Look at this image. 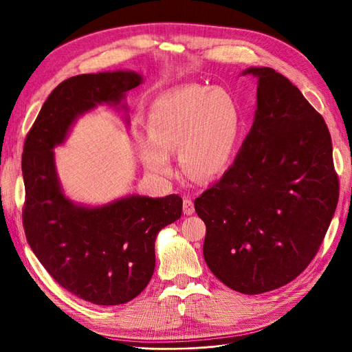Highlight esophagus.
Instances as JSON below:
<instances>
[{
  "label": "esophagus",
  "mask_w": 352,
  "mask_h": 352,
  "mask_svg": "<svg viewBox=\"0 0 352 352\" xmlns=\"http://www.w3.org/2000/svg\"><path fill=\"white\" fill-rule=\"evenodd\" d=\"M182 210H184V214H187V216H191V214H194V201L191 200V198L186 197L184 198V203H182Z\"/></svg>",
  "instance_id": "34e87169"
}]
</instances>
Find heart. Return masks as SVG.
<instances>
[{
  "mask_svg": "<svg viewBox=\"0 0 352 352\" xmlns=\"http://www.w3.org/2000/svg\"><path fill=\"white\" fill-rule=\"evenodd\" d=\"M148 128L151 135L136 140L148 171L170 175L171 152L179 149L186 173L198 179H212L221 175L234 158L241 116L230 91L188 86L168 91L154 102Z\"/></svg>",
  "mask_w": 352,
  "mask_h": 352,
  "instance_id": "1",
  "label": "heart"
}]
</instances>
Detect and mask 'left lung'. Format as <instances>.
<instances>
[{
  "instance_id": "1",
  "label": "left lung",
  "mask_w": 352,
  "mask_h": 352,
  "mask_svg": "<svg viewBox=\"0 0 352 352\" xmlns=\"http://www.w3.org/2000/svg\"><path fill=\"white\" fill-rule=\"evenodd\" d=\"M258 79L253 125L234 162L195 198L204 258L226 286L257 295L308 267L338 204L340 181L325 120L283 74Z\"/></svg>"
}]
</instances>
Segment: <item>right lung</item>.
I'll use <instances>...</instances> for the list:
<instances>
[{
	"mask_svg": "<svg viewBox=\"0 0 352 352\" xmlns=\"http://www.w3.org/2000/svg\"><path fill=\"white\" fill-rule=\"evenodd\" d=\"M140 83L135 72L73 76L52 91L24 141L23 226L30 248L60 286L106 307L126 303L146 287L157 234L181 217L182 198L131 195L98 208L74 206L60 188L52 149L78 115L100 102L119 103Z\"/></svg>",
	"mask_w": 352,
	"mask_h": 352,
	"instance_id": "add662e5",
	"label": "right lung"
}]
</instances>
